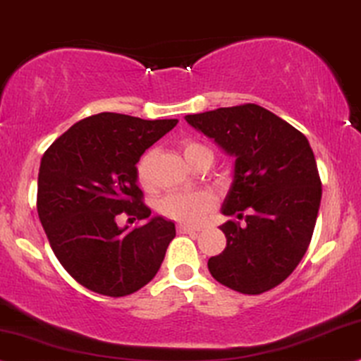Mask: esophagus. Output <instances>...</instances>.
<instances>
[{"mask_svg": "<svg viewBox=\"0 0 361 361\" xmlns=\"http://www.w3.org/2000/svg\"><path fill=\"white\" fill-rule=\"evenodd\" d=\"M177 231H179L180 234H190V233H195V231H199V229H195V228H192V226H188V224H179L177 226Z\"/></svg>", "mask_w": 361, "mask_h": 361, "instance_id": "34e87169", "label": "esophagus"}]
</instances>
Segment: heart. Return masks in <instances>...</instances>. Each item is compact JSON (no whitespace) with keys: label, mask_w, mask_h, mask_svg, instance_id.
I'll return each instance as SVG.
<instances>
[{"label":"heart","mask_w":361,"mask_h":361,"mask_svg":"<svg viewBox=\"0 0 361 361\" xmlns=\"http://www.w3.org/2000/svg\"><path fill=\"white\" fill-rule=\"evenodd\" d=\"M182 155L189 166L197 160L201 155H207L212 162V154L206 145L199 142H185L182 145ZM154 154L147 152L137 164V180L144 189L152 188L150 179V166H152ZM214 207V197L204 190H192V192H171L164 195L159 201V211L164 216L173 221L184 222V224H195Z\"/></svg>","instance_id":"obj_1"}]
</instances>
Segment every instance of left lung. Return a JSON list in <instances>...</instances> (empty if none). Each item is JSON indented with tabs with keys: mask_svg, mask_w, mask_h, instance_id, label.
Segmentation results:
<instances>
[{
	"mask_svg": "<svg viewBox=\"0 0 361 361\" xmlns=\"http://www.w3.org/2000/svg\"><path fill=\"white\" fill-rule=\"evenodd\" d=\"M185 122L234 157L221 212L244 224L221 226L226 247L207 261L212 278L244 295L278 286L305 256L322 202L308 139L256 104L185 115Z\"/></svg>",
	"mask_w": 361,
	"mask_h": 361,
	"instance_id": "obj_1",
	"label": "left lung"
}]
</instances>
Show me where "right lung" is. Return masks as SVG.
Listing matches in <instances>:
<instances>
[{"instance_id":"1","label":"right lung","mask_w":361,"mask_h":361,"mask_svg":"<svg viewBox=\"0 0 361 361\" xmlns=\"http://www.w3.org/2000/svg\"><path fill=\"white\" fill-rule=\"evenodd\" d=\"M177 118L144 120L104 112L75 123L48 147L38 172V217L75 281L105 296H126L157 274L176 224L150 216L137 185V162ZM120 212L145 226L118 228Z\"/></svg>"}]
</instances>
